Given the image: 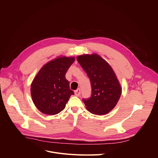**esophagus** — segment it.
I'll return each mask as SVG.
<instances>
[{
  "label": "esophagus",
  "instance_id": "obj_1",
  "mask_svg": "<svg viewBox=\"0 0 158 158\" xmlns=\"http://www.w3.org/2000/svg\"><path fill=\"white\" fill-rule=\"evenodd\" d=\"M74 94H75V96H79L80 94H81V90H80V89H77L76 91H74Z\"/></svg>",
  "mask_w": 158,
  "mask_h": 158
}]
</instances>
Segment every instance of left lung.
Returning a JSON list of instances; mask_svg holds the SVG:
<instances>
[{"mask_svg":"<svg viewBox=\"0 0 158 158\" xmlns=\"http://www.w3.org/2000/svg\"><path fill=\"white\" fill-rule=\"evenodd\" d=\"M77 60L91 81L92 95L84 99L86 109L92 114L104 115L116 106L122 87L109 63L97 54L78 56Z\"/></svg>","mask_w":158,"mask_h":158,"instance_id":"left-lung-1","label":"left lung"}]
</instances>
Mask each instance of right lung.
Instances as JSON below:
<instances>
[{
	"label": "right lung",
	"mask_w": 158,
	"mask_h": 158,
	"mask_svg": "<svg viewBox=\"0 0 158 158\" xmlns=\"http://www.w3.org/2000/svg\"><path fill=\"white\" fill-rule=\"evenodd\" d=\"M74 60V57L59 56L44 64L34 78L31 97L35 107L43 114L59 113L74 94L65 79V74Z\"/></svg>",
	"instance_id": "obj_1"
}]
</instances>
